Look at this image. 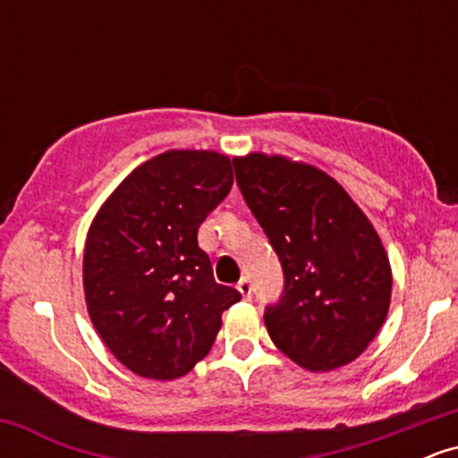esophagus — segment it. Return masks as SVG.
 I'll use <instances>...</instances> for the list:
<instances>
[{"mask_svg": "<svg viewBox=\"0 0 458 458\" xmlns=\"http://www.w3.org/2000/svg\"><path fill=\"white\" fill-rule=\"evenodd\" d=\"M236 291H239L245 299H250L251 297V284H250V280H247V277H241L239 284H236Z\"/></svg>", "mask_w": 458, "mask_h": 458, "instance_id": "1", "label": "esophagus"}]
</instances>
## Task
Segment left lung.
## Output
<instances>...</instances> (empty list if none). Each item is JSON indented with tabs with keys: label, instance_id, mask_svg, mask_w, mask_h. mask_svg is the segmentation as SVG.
<instances>
[{
	"label": "left lung",
	"instance_id": "1",
	"mask_svg": "<svg viewBox=\"0 0 458 458\" xmlns=\"http://www.w3.org/2000/svg\"><path fill=\"white\" fill-rule=\"evenodd\" d=\"M236 182L284 269L271 340L312 372L351 364L386 323L392 267L375 225L327 172L291 157H234Z\"/></svg>",
	"mask_w": 458,
	"mask_h": 458
}]
</instances>
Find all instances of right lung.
I'll list each match as a JSON object with an SVG mask.
<instances>
[{
    "label": "right lung",
    "instance_id": "obj_1",
    "mask_svg": "<svg viewBox=\"0 0 458 458\" xmlns=\"http://www.w3.org/2000/svg\"><path fill=\"white\" fill-rule=\"evenodd\" d=\"M215 150H165L135 167L94 215L83 250L90 320L144 379L185 377L208 355L241 293L215 282L198 228L233 187Z\"/></svg>",
    "mask_w": 458,
    "mask_h": 458
}]
</instances>
